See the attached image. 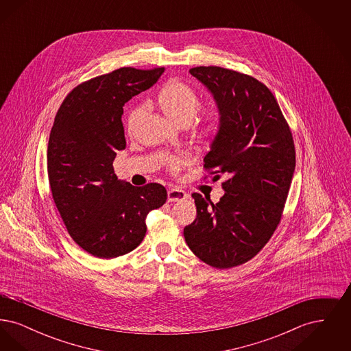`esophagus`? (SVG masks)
I'll return each mask as SVG.
<instances>
[{
    "label": "esophagus",
    "instance_id": "34e87169",
    "mask_svg": "<svg viewBox=\"0 0 351 351\" xmlns=\"http://www.w3.org/2000/svg\"><path fill=\"white\" fill-rule=\"evenodd\" d=\"M168 201L169 202H176V201H183L186 199V193L179 189V188H171L167 192Z\"/></svg>",
    "mask_w": 351,
    "mask_h": 351
}]
</instances>
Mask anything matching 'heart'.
Segmentation results:
<instances>
[{
    "label": "heart",
    "mask_w": 351,
    "mask_h": 351,
    "mask_svg": "<svg viewBox=\"0 0 351 351\" xmlns=\"http://www.w3.org/2000/svg\"><path fill=\"white\" fill-rule=\"evenodd\" d=\"M158 102L160 108L165 110L168 117L172 118L175 122L180 125H189L193 118L196 117L201 106L199 95L186 84L182 82H171L167 84L158 95ZM145 112V105H138L130 112L128 118V130L132 133ZM219 128V119L217 113H210L205 123L202 125V133L215 134ZM169 167L172 169H178L182 165V158L173 156L168 159Z\"/></svg>",
    "instance_id": "b5f03b06"
}]
</instances>
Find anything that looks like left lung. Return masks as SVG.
Listing matches in <instances>:
<instances>
[{
	"label": "left lung",
	"mask_w": 351,
	"mask_h": 351,
	"mask_svg": "<svg viewBox=\"0 0 351 351\" xmlns=\"http://www.w3.org/2000/svg\"><path fill=\"white\" fill-rule=\"evenodd\" d=\"M189 73L213 95L219 128L204 168L222 183L217 204L193 193L197 216L184 228L188 247L212 267L246 263L278 228L296 166L292 133L267 86L228 68Z\"/></svg>",
	"instance_id": "left-lung-1"
}]
</instances>
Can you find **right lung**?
<instances>
[{"mask_svg":"<svg viewBox=\"0 0 351 351\" xmlns=\"http://www.w3.org/2000/svg\"><path fill=\"white\" fill-rule=\"evenodd\" d=\"M165 68L123 67L77 85L51 129L47 172L52 197L72 239L102 259L133 251L146 217L167 200L162 184L118 180L113 160L126 147L123 105L158 82Z\"/></svg>","mask_w":351,"mask_h":351,"instance_id":"add662e5","label":"right lung"}]
</instances>
